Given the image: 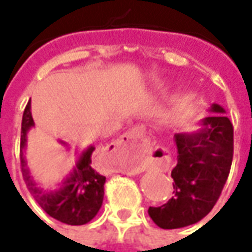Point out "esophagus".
<instances>
[{
    "mask_svg": "<svg viewBox=\"0 0 252 252\" xmlns=\"http://www.w3.org/2000/svg\"><path fill=\"white\" fill-rule=\"evenodd\" d=\"M140 136H142V135H140V132L137 131V129H129V131H126L124 135H121L120 140H119V143H117L116 146H119V144H126V143L133 142V140H137Z\"/></svg>",
    "mask_w": 252,
    "mask_h": 252,
    "instance_id": "34e87169",
    "label": "esophagus"
}]
</instances>
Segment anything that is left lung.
<instances>
[{
	"label": "left lung",
	"mask_w": 252,
	"mask_h": 252,
	"mask_svg": "<svg viewBox=\"0 0 252 252\" xmlns=\"http://www.w3.org/2000/svg\"><path fill=\"white\" fill-rule=\"evenodd\" d=\"M215 115L198 123L195 132L175 133L178 162L173 171L174 197L148 215L163 229L184 228L198 222L212 211L227 182L233 157V126L219 104Z\"/></svg>",
	"instance_id": "8db88e82"
}]
</instances>
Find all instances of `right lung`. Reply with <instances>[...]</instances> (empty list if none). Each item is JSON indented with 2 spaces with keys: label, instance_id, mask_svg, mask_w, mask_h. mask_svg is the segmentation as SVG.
I'll list each match as a JSON object with an SVG mask.
<instances>
[{
  "label": "right lung",
  "instance_id": "1",
  "mask_svg": "<svg viewBox=\"0 0 252 252\" xmlns=\"http://www.w3.org/2000/svg\"><path fill=\"white\" fill-rule=\"evenodd\" d=\"M35 121L31 113V101L25 106L21 123V143H20V160L21 171L27 188L33 195L41 209L54 219L68 225H83L98 213L104 200V175L98 174L92 166V154L94 146H89L78 155L75 166L55 190H46L37 185L27 167L24 157L27 148V135ZM66 146V143L61 142Z\"/></svg>",
  "mask_w": 252,
  "mask_h": 252
}]
</instances>
